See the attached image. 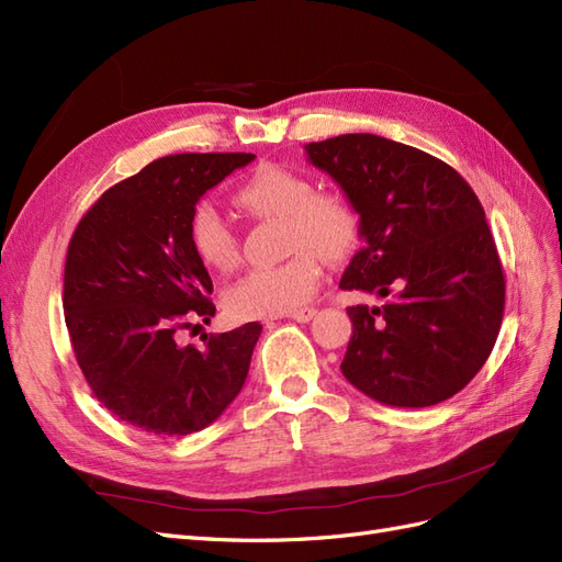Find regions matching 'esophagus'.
Wrapping results in <instances>:
<instances>
[{"label": "esophagus", "instance_id": "obj_1", "mask_svg": "<svg viewBox=\"0 0 562 562\" xmlns=\"http://www.w3.org/2000/svg\"><path fill=\"white\" fill-rule=\"evenodd\" d=\"M288 316H291V318L297 321V323H310V321L316 316V310H314V307H304V310L293 312V314H288Z\"/></svg>", "mask_w": 562, "mask_h": 562}]
</instances>
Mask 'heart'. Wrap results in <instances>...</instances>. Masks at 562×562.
<instances>
[{
  "instance_id": "1",
  "label": "heart",
  "mask_w": 562,
  "mask_h": 562,
  "mask_svg": "<svg viewBox=\"0 0 562 562\" xmlns=\"http://www.w3.org/2000/svg\"><path fill=\"white\" fill-rule=\"evenodd\" d=\"M236 206L255 217L281 220L291 258L274 267L252 269L236 281L225 307L234 318H274L300 312L323 281L328 262L345 260L359 241V213L337 192H314L310 178L279 164H260L236 187ZM190 244L203 267L229 271L239 262V241L225 217L201 201L190 217Z\"/></svg>"
}]
</instances>
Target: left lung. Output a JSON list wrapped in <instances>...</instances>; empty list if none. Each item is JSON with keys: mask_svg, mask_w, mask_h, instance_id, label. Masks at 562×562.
<instances>
[{"mask_svg": "<svg viewBox=\"0 0 562 562\" xmlns=\"http://www.w3.org/2000/svg\"><path fill=\"white\" fill-rule=\"evenodd\" d=\"M359 213L361 250L339 288L356 304L342 375L366 396L427 407L462 391L497 342L504 271L485 211L452 166L372 133L304 145Z\"/></svg>", "mask_w": 562, "mask_h": 562, "instance_id": "left-lung-1", "label": "left lung"}]
</instances>
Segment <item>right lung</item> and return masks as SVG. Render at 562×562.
I'll list each match as a JSON object with an SVG mask.
<instances>
[{"label":"right lung","instance_id":"1","mask_svg":"<svg viewBox=\"0 0 562 562\" xmlns=\"http://www.w3.org/2000/svg\"><path fill=\"white\" fill-rule=\"evenodd\" d=\"M246 151L151 161L79 220L65 260L63 310L75 359L112 415L157 436L209 427L239 396L258 321L203 347L178 333L211 323L213 281L190 244V217L211 187L250 164Z\"/></svg>","mask_w":562,"mask_h":562}]
</instances>
